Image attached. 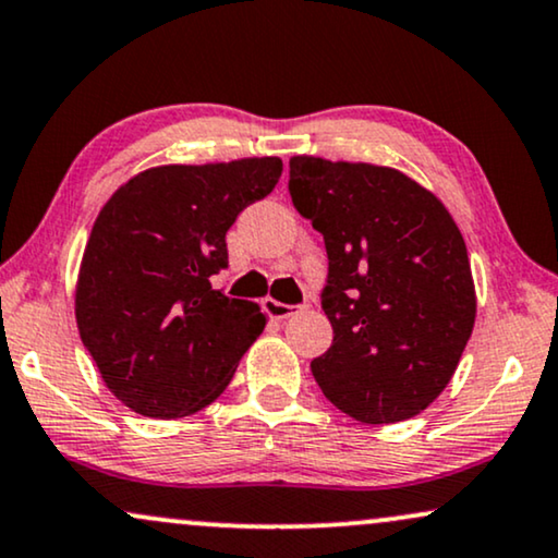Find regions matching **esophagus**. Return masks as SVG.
<instances>
[{"label": "esophagus", "instance_id": "34e87169", "mask_svg": "<svg viewBox=\"0 0 558 558\" xmlns=\"http://www.w3.org/2000/svg\"><path fill=\"white\" fill-rule=\"evenodd\" d=\"M265 312L270 319H288V316L295 314V306H291V303H280L275 299H267L265 301Z\"/></svg>", "mask_w": 558, "mask_h": 558}]
</instances>
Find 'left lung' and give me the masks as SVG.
<instances>
[{
    "mask_svg": "<svg viewBox=\"0 0 558 558\" xmlns=\"http://www.w3.org/2000/svg\"><path fill=\"white\" fill-rule=\"evenodd\" d=\"M288 190L329 259L322 308L335 340L312 361L316 384L365 425L414 417L453 378L474 329L461 231L429 190L391 167L293 157Z\"/></svg>",
    "mask_w": 558,
    "mask_h": 558,
    "instance_id": "1",
    "label": "left lung"
}]
</instances>
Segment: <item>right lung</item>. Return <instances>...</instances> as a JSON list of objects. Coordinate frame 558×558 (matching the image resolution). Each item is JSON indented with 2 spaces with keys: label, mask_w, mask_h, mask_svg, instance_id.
<instances>
[{
  "label": "right lung",
  "mask_w": 558,
  "mask_h": 558,
  "mask_svg": "<svg viewBox=\"0 0 558 558\" xmlns=\"http://www.w3.org/2000/svg\"><path fill=\"white\" fill-rule=\"evenodd\" d=\"M283 161L154 167L105 203L76 280V327L105 386L154 420L208 407L265 329L257 303L210 280L227 231L278 185Z\"/></svg>",
  "instance_id": "obj_1"
}]
</instances>
